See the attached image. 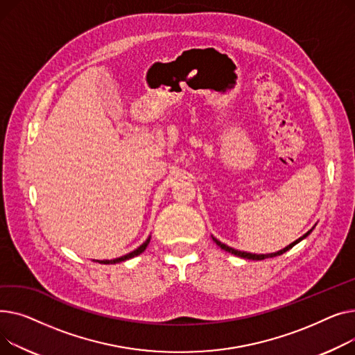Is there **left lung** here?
I'll return each mask as SVG.
<instances>
[{"label": "left lung", "mask_w": 355, "mask_h": 355, "mask_svg": "<svg viewBox=\"0 0 355 355\" xmlns=\"http://www.w3.org/2000/svg\"><path fill=\"white\" fill-rule=\"evenodd\" d=\"M314 229V227H312ZM312 229L311 231H308L305 235H302L300 239H297L295 242H293V243H289L286 248H284V249H281V251H278V252H274V254H249V252H242V251H238V249H234V248H229L227 245H225V243H222V242H219L216 238H214L212 236V239L216 242V245L220 248V249H223V251H226V252H229V254H232V255H236V257H241V258H245V259H252V261H262V259H266V258H274V257H278V255H282L284 252H286V251H289L291 248L293 246H295L298 242H301L302 239H305L311 232H312Z\"/></svg>", "instance_id": "obj_1"}]
</instances>
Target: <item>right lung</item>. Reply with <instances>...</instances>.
<instances>
[{
    "instance_id": "add662e5",
    "label": "right lung",
    "mask_w": 355,
    "mask_h": 355,
    "mask_svg": "<svg viewBox=\"0 0 355 355\" xmlns=\"http://www.w3.org/2000/svg\"><path fill=\"white\" fill-rule=\"evenodd\" d=\"M149 242H150V236L146 239V242H143L137 249H135L133 252H129L128 255H123V257H120V258H116V259H103V261H97L98 263H106V265H109V263H119V262H123V261H128V259H130V258H135V257H137V255H140L146 248H148V245H149Z\"/></svg>"
}]
</instances>
